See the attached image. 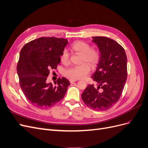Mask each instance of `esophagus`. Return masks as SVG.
<instances>
[{
    "instance_id": "34e87169",
    "label": "esophagus",
    "mask_w": 148,
    "mask_h": 148,
    "mask_svg": "<svg viewBox=\"0 0 148 148\" xmlns=\"http://www.w3.org/2000/svg\"><path fill=\"white\" fill-rule=\"evenodd\" d=\"M77 79H70V83H74V82H77Z\"/></svg>"
}]
</instances>
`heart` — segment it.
Wrapping results in <instances>:
<instances>
[{"label": "heart", "mask_w": 148, "mask_h": 148, "mask_svg": "<svg viewBox=\"0 0 148 148\" xmlns=\"http://www.w3.org/2000/svg\"><path fill=\"white\" fill-rule=\"evenodd\" d=\"M72 50L82 54V65H75L70 67L65 71V75L68 78L74 79L84 78L90 72V66L95 67L100 59V53L97 49H91V46L88 42L78 41L75 42L71 45ZM62 63L68 65L70 62V56L68 51L64 49L60 56ZM84 63V64L82 63ZM89 64L88 65V64Z\"/></svg>", "instance_id": "1"}]
</instances>
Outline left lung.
I'll use <instances>...</instances> for the list:
<instances>
[{
	"label": "left lung",
	"instance_id": "left-lung-1",
	"mask_svg": "<svg viewBox=\"0 0 148 148\" xmlns=\"http://www.w3.org/2000/svg\"><path fill=\"white\" fill-rule=\"evenodd\" d=\"M99 48L100 59L91 78L97 88L89 84L82 93L84 104L103 111L118 102L127 78V57L124 49L114 40L102 36L92 37Z\"/></svg>",
	"mask_w": 148,
	"mask_h": 148
}]
</instances>
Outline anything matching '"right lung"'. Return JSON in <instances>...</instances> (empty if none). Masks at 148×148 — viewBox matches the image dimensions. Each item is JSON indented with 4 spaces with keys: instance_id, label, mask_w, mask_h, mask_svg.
Masks as SVG:
<instances>
[{
    "instance_id": "1",
    "label": "right lung",
    "mask_w": 148,
    "mask_h": 148,
    "mask_svg": "<svg viewBox=\"0 0 148 148\" xmlns=\"http://www.w3.org/2000/svg\"><path fill=\"white\" fill-rule=\"evenodd\" d=\"M67 39L42 37L26 44L21 50L17 64L20 87L33 105L46 108L65 96L70 82L59 78L57 84L46 82L50 70L56 69Z\"/></svg>"
}]
</instances>
